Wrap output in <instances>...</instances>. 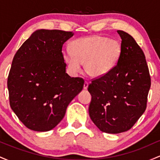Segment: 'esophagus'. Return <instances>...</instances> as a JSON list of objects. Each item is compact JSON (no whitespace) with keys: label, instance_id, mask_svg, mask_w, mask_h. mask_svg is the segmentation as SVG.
I'll use <instances>...</instances> for the list:
<instances>
[{"label":"esophagus","instance_id":"34e87169","mask_svg":"<svg viewBox=\"0 0 160 160\" xmlns=\"http://www.w3.org/2000/svg\"><path fill=\"white\" fill-rule=\"evenodd\" d=\"M88 86H89V82L85 81V82H84V84H83V89H87Z\"/></svg>","mask_w":160,"mask_h":160}]
</instances>
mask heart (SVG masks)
<instances>
[{
    "label": "heart",
    "instance_id": "1",
    "mask_svg": "<svg viewBox=\"0 0 160 160\" xmlns=\"http://www.w3.org/2000/svg\"><path fill=\"white\" fill-rule=\"evenodd\" d=\"M71 52L63 54V60L71 74L80 72L84 64L86 73L92 78H102L111 71L120 59L122 46L108 37L92 35L80 38L70 44Z\"/></svg>",
    "mask_w": 160,
    "mask_h": 160
}]
</instances>
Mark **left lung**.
<instances>
[{"mask_svg": "<svg viewBox=\"0 0 160 160\" xmlns=\"http://www.w3.org/2000/svg\"><path fill=\"white\" fill-rule=\"evenodd\" d=\"M117 32L122 39L120 59L88 86L89 117L101 131L110 134L124 132L135 125L146 110L151 83L143 50L128 33Z\"/></svg>", "mask_w": 160, "mask_h": 160, "instance_id": "1", "label": "left lung"}]
</instances>
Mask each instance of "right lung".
I'll return each mask as SVG.
<instances>
[{"label": "right lung", "mask_w": 160, "mask_h": 160, "mask_svg": "<svg viewBox=\"0 0 160 160\" xmlns=\"http://www.w3.org/2000/svg\"><path fill=\"white\" fill-rule=\"evenodd\" d=\"M73 35L61 30H38L14 56L7 79L10 104L29 129L47 132L56 127L83 88V79L65 72L62 46Z\"/></svg>", "instance_id": "obj_1"}]
</instances>
